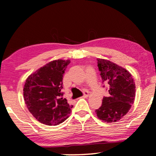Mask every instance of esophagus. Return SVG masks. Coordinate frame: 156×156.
<instances>
[{
	"mask_svg": "<svg viewBox=\"0 0 156 156\" xmlns=\"http://www.w3.org/2000/svg\"><path fill=\"white\" fill-rule=\"evenodd\" d=\"M89 96V91H87V90H84L83 91V96L82 97H84V98H87V97Z\"/></svg>",
	"mask_w": 156,
	"mask_h": 156,
	"instance_id": "esophagus-1",
	"label": "esophagus"
}]
</instances>
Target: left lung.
Masks as SVG:
<instances>
[{
  "label": "left lung",
  "mask_w": 156,
  "mask_h": 156,
  "mask_svg": "<svg viewBox=\"0 0 156 156\" xmlns=\"http://www.w3.org/2000/svg\"><path fill=\"white\" fill-rule=\"evenodd\" d=\"M102 83L107 85L108 97H104L96 114L107 123L116 122L127 114L133 104L136 86L131 74L124 68L111 61L97 59ZM103 87H105L104 84Z\"/></svg>",
  "instance_id": "1"
}]
</instances>
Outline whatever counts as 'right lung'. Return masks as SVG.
<instances>
[{"label":"right lung","instance_id":"right-lung-1","mask_svg":"<svg viewBox=\"0 0 156 156\" xmlns=\"http://www.w3.org/2000/svg\"><path fill=\"white\" fill-rule=\"evenodd\" d=\"M70 60L52 61L35 73L25 82L23 95L27 108L40 123L56 126L69 117L72 105L64 99L62 79Z\"/></svg>","mask_w":156,"mask_h":156}]
</instances>
